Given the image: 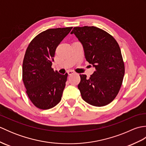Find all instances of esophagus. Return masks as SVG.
Returning <instances> with one entry per match:
<instances>
[{"instance_id": "34e87169", "label": "esophagus", "mask_w": 146, "mask_h": 146, "mask_svg": "<svg viewBox=\"0 0 146 146\" xmlns=\"http://www.w3.org/2000/svg\"><path fill=\"white\" fill-rule=\"evenodd\" d=\"M74 73H75V71H73L70 70V71H68V75H72V74H74Z\"/></svg>"}]
</instances>
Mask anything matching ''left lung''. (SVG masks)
Wrapping results in <instances>:
<instances>
[{"instance_id":"left-lung-1","label":"left lung","mask_w":146,"mask_h":146,"mask_svg":"<svg viewBox=\"0 0 146 146\" xmlns=\"http://www.w3.org/2000/svg\"><path fill=\"white\" fill-rule=\"evenodd\" d=\"M71 34L82 43L86 60L95 68L90 78L80 75L78 88L82 98L95 107L108 105L119 93L125 73L119 44L113 36L97 27H75Z\"/></svg>"}]
</instances>
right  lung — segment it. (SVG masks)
<instances>
[{"label": "right lung", "instance_id": "obj_1", "mask_svg": "<svg viewBox=\"0 0 146 146\" xmlns=\"http://www.w3.org/2000/svg\"><path fill=\"white\" fill-rule=\"evenodd\" d=\"M73 27L47 29L34 38L27 47L23 64V80L32 103L40 109L56 106L61 100L68 73L51 68L55 51Z\"/></svg>", "mask_w": 146, "mask_h": 146}]
</instances>
